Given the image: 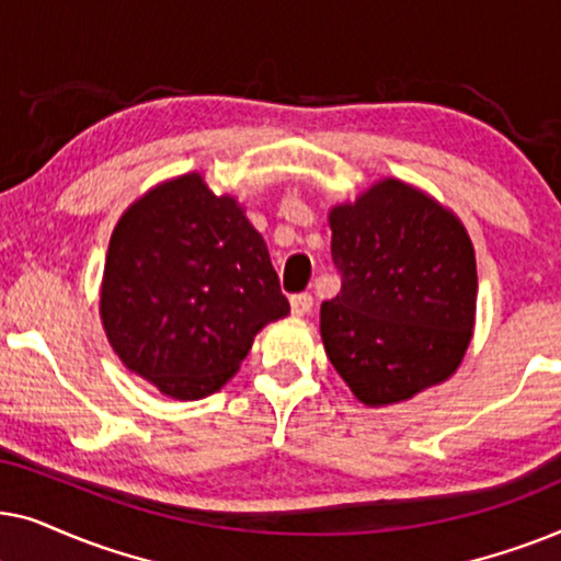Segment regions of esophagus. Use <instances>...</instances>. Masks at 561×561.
Returning <instances> with one entry per match:
<instances>
[{"mask_svg": "<svg viewBox=\"0 0 561 561\" xmlns=\"http://www.w3.org/2000/svg\"><path fill=\"white\" fill-rule=\"evenodd\" d=\"M311 306H313L311 294H294V296H290V311H294L296 317H306V313L311 311Z\"/></svg>", "mask_w": 561, "mask_h": 561, "instance_id": "1", "label": "esophagus"}]
</instances>
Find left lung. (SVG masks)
Wrapping results in <instances>:
<instances>
[{"label":"left lung","instance_id":"left-lung-1","mask_svg":"<svg viewBox=\"0 0 561 561\" xmlns=\"http://www.w3.org/2000/svg\"><path fill=\"white\" fill-rule=\"evenodd\" d=\"M329 225L342 288L321 304V340L352 393L386 405L447 380L470 344L478 301L465 227L396 179L334 206Z\"/></svg>","mask_w":561,"mask_h":561}]
</instances>
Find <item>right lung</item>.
Masks as SVG:
<instances>
[{
  "mask_svg": "<svg viewBox=\"0 0 561 561\" xmlns=\"http://www.w3.org/2000/svg\"><path fill=\"white\" fill-rule=\"evenodd\" d=\"M288 311L265 240L202 175L152 188L114 229L102 321L122 363L160 393L211 396Z\"/></svg>",
  "mask_w": 561,
  "mask_h": 561,
  "instance_id": "right-lung-1",
  "label": "right lung"
}]
</instances>
